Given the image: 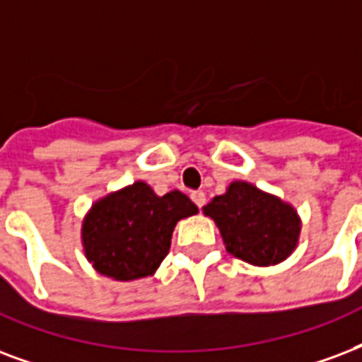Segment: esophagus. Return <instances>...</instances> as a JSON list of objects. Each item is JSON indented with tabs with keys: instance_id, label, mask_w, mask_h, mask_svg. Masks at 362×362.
<instances>
[{
	"instance_id": "34e87169",
	"label": "esophagus",
	"mask_w": 362,
	"mask_h": 362,
	"mask_svg": "<svg viewBox=\"0 0 362 362\" xmlns=\"http://www.w3.org/2000/svg\"><path fill=\"white\" fill-rule=\"evenodd\" d=\"M192 201L201 209V206H203V205H205V203H206L205 193H203V192H193V193H192Z\"/></svg>"
}]
</instances>
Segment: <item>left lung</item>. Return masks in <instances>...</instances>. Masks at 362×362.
<instances>
[{"label": "left lung", "instance_id": "8db88e82", "mask_svg": "<svg viewBox=\"0 0 362 362\" xmlns=\"http://www.w3.org/2000/svg\"><path fill=\"white\" fill-rule=\"evenodd\" d=\"M203 212L218 226L226 250L252 266L281 264L298 247L302 220L296 209L250 182H231Z\"/></svg>", "mask_w": 362, "mask_h": 362}]
</instances>
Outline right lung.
Segmentation results:
<instances>
[{"mask_svg":"<svg viewBox=\"0 0 362 362\" xmlns=\"http://www.w3.org/2000/svg\"><path fill=\"white\" fill-rule=\"evenodd\" d=\"M197 214L187 195L175 189L159 197L136 180L100 197L83 218L85 258L96 272L115 281L153 275L169 255L178 220Z\"/></svg>","mask_w":362,"mask_h":362,"instance_id":"obj_1","label":"right lung"}]
</instances>
